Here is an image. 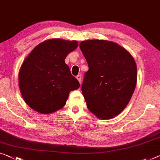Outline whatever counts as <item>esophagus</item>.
Returning <instances> with one entry per match:
<instances>
[{
  "label": "esophagus",
  "instance_id": "esophagus-1",
  "mask_svg": "<svg viewBox=\"0 0 160 160\" xmlns=\"http://www.w3.org/2000/svg\"><path fill=\"white\" fill-rule=\"evenodd\" d=\"M76 78H77V79L78 80V81H79L80 83L81 84V81H82V77H81V75H77V76H76Z\"/></svg>",
  "mask_w": 160,
  "mask_h": 160
}]
</instances>
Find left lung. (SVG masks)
<instances>
[{
	"label": "left lung",
	"mask_w": 160,
	"mask_h": 160,
	"mask_svg": "<svg viewBox=\"0 0 160 160\" xmlns=\"http://www.w3.org/2000/svg\"><path fill=\"white\" fill-rule=\"evenodd\" d=\"M88 68L81 90L89 111L101 119L121 113L134 91L137 68L127 50L106 40H86L80 44Z\"/></svg>",
	"instance_id": "8db88e82"
}]
</instances>
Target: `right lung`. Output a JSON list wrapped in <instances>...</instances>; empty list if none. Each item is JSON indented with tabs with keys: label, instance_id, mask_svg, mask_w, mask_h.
I'll list each match as a JSON object with an SVG mask.
<instances>
[{
	"label": "right lung",
	"instance_id": "add662e5",
	"mask_svg": "<svg viewBox=\"0 0 160 160\" xmlns=\"http://www.w3.org/2000/svg\"><path fill=\"white\" fill-rule=\"evenodd\" d=\"M78 46L60 39L40 43L24 59L18 73L21 93L33 110L52 113L65 106L70 91L80 88L65 59Z\"/></svg>",
	"mask_w": 160,
	"mask_h": 160
}]
</instances>
